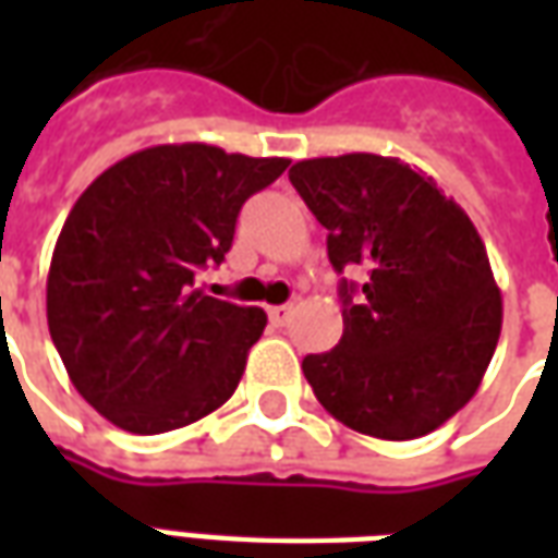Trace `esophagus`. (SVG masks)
Returning <instances> with one entry per match:
<instances>
[{"mask_svg":"<svg viewBox=\"0 0 558 558\" xmlns=\"http://www.w3.org/2000/svg\"><path fill=\"white\" fill-rule=\"evenodd\" d=\"M292 316V304H278V307H271L268 311V319L275 323V326H287Z\"/></svg>","mask_w":558,"mask_h":558,"instance_id":"esophagus-1","label":"esophagus"}]
</instances>
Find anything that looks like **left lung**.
I'll return each instance as SVG.
<instances>
[{
    "mask_svg": "<svg viewBox=\"0 0 558 558\" xmlns=\"http://www.w3.org/2000/svg\"><path fill=\"white\" fill-rule=\"evenodd\" d=\"M292 187L328 230V259L367 266L340 283L343 338L307 355L316 400L352 430L418 439L478 391L502 331V292L475 223L400 158L352 151L292 163Z\"/></svg>",
    "mask_w": 558,
    "mask_h": 558,
    "instance_id": "obj_1",
    "label": "left lung"
}]
</instances>
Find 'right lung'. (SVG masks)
Segmentation results:
<instances>
[{"instance_id": "add662e5", "label": "right lung", "mask_w": 558, "mask_h": 558, "mask_svg": "<svg viewBox=\"0 0 558 558\" xmlns=\"http://www.w3.org/2000/svg\"><path fill=\"white\" fill-rule=\"evenodd\" d=\"M287 158L167 143L80 194L47 275V326L83 400L140 436L179 430L232 398L266 311L196 290L220 266L244 199Z\"/></svg>"}]
</instances>
